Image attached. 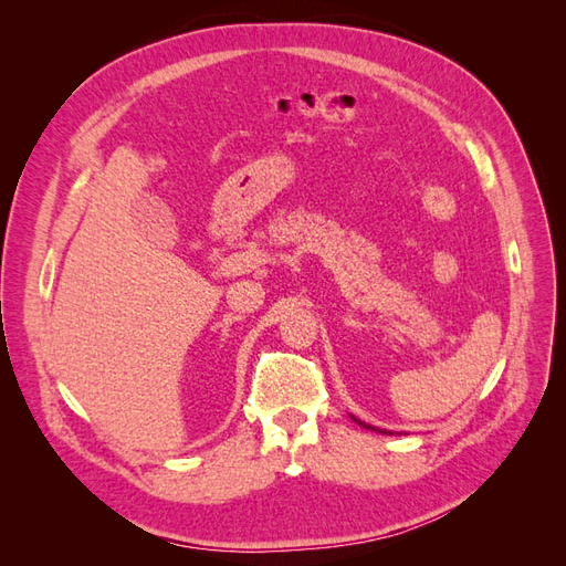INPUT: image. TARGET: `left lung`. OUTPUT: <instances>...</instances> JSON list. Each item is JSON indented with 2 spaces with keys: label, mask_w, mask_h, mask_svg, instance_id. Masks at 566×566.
I'll return each instance as SVG.
<instances>
[{
  "label": "left lung",
  "mask_w": 566,
  "mask_h": 566,
  "mask_svg": "<svg viewBox=\"0 0 566 566\" xmlns=\"http://www.w3.org/2000/svg\"><path fill=\"white\" fill-rule=\"evenodd\" d=\"M354 420H356V418H354ZM356 422H358V424H364L361 420H356ZM364 427H368V430H375V427H370V424H364Z\"/></svg>",
  "instance_id": "8db88e82"
}]
</instances>
